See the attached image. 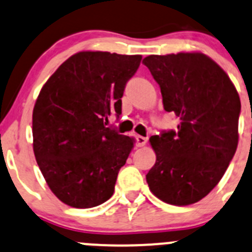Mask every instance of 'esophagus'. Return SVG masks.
I'll return each instance as SVG.
<instances>
[{
	"label": "esophagus",
	"instance_id": "34e87169",
	"mask_svg": "<svg viewBox=\"0 0 252 252\" xmlns=\"http://www.w3.org/2000/svg\"><path fill=\"white\" fill-rule=\"evenodd\" d=\"M135 140H136V146L141 148V146H145V144H146V141H148V139L144 138V136H141V135H136L135 136Z\"/></svg>",
	"mask_w": 252,
	"mask_h": 252
}]
</instances>
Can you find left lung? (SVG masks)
<instances>
[{"label": "left lung", "instance_id": "left-lung-1", "mask_svg": "<svg viewBox=\"0 0 252 252\" xmlns=\"http://www.w3.org/2000/svg\"><path fill=\"white\" fill-rule=\"evenodd\" d=\"M143 64L160 86L165 111L181 121L177 131L150 138L156 162L146 182L165 203L193 204L218 185L238 148L239 94L202 53L149 55Z\"/></svg>", "mask_w": 252, "mask_h": 252}]
</instances>
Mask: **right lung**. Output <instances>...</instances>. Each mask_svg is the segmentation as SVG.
Listing matches in <instances>:
<instances>
[{
	"mask_svg": "<svg viewBox=\"0 0 252 252\" xmlns=\"http://www.w3.org/2000/svg\"><path fill=\"white\" fill-rule=\"evenodd\" d=\"M141 55L80 51L41 87L33 109V150L49 188L63 203L92 208L114 192L134 139L107 128L122 113L128 80Z\"/></svg>",
	"mask_w": 252,
	"mask_h": 252,
	"instance_id": "1",
	"label": "right lung"
}]
</instances>
